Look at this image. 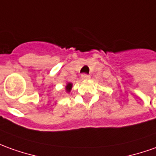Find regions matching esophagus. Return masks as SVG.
<instances>
[{
  "label": "esophagus",
  "mask_w": 156,
  "mask_h": 156,
  "mask_svg": "<svg viewBox=\"0 0 156 156\" xmlns=\"http://www.w3.org/2000/svg\"><path fill=\"white\" fill-rule=\"evenodd\" d=\"M80 78H81L82 80H88L89 78H90V76H89L88 75H87V74H83V75H81Z\"/></svg>",
  "instance_id": "esophagus-1"
}]
</instances>
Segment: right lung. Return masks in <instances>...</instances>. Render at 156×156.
I'll use <instances>...</instances> for the list:
<instances>
[{
    "label": "right lung",
    "mask_w": 156,
    "mask_h": 156,
    "mask_svg": "<svg viewBox=\"0 0 156 156\" xmlns=\"http://www.w3.org/2000/svg\"><path fill=\"white\" fill-rule=\"evenodd\" d=\"M72 87H73V84H72L71 82H67V83H66V86H65V87H64V89H65L66 92L69 93L70 91H71Z\"/></svg>",
    "instance_id": "1"
}]
</instances>
